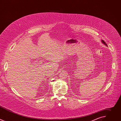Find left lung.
Wrapping results in <instances>:
<instances>
[{
    "label": "left lung",
    "instance_id": "obj_1",
    "mask_svg": "<svg viewBox=\"0 0 121 121\" xmlns=\"http://www.w3.org/2000/svg\"><path fill=\"white\" fill-rule=\"evenodd\" d=\"M101 42H102V43L103 44H104V45H105L106 46H107V44L105 43V42L104 41H103V40H101Z\"/></svg>",
    "mask_w": 121,
    "mask_h": 121
}]
</instances>
